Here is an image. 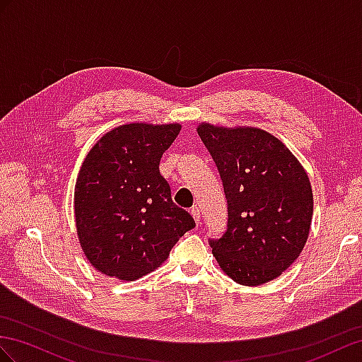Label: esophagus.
<instances>
[{"label": "esophagus", "mask_w": 362, "mask_h": 362, "mask_svg": "<svg viewBox=\"0 0 362 362\" xmlns=\"http://www.w3.org/2000/svg\"><path fill=\"white\" fill-rule=\"evenodd\" d=\"M191 216H192L194 221H196V225L199 226V225H200V209H199L197 206L191 208Z\"/></svg>", "instance_id": "esophagus-1"}]
</instances>
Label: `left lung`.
Returning <instances> with one entry per match:
<instances>
[{
    "label": "left lung",
    "mask_w": 362,
    "mask_h": 362,
    "mask_svg": "<svg viewBox=\"0 0 362 362\" xmlns=\"http://www.w3.org/2000/svg\"><path fill=\"white\" fill-rule=\"evenodd\" d=\"M228 202V229L209 240L229 278L260 286L280 276L308 242L313 196L308 173L280 139L255 127L202 122Z\"/></svg>",
    "instance_id": "8db88e82"
}]
</instances>
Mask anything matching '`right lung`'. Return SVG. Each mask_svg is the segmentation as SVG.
<instances>
[{
  "instance_id": "right-lung-1",
  "label": "right lung",
  "mask_w": 362,
  "mask_h": 362,
  "mask_svg": "<svg viewBox=\"0 0 362 362\" xmlns=\"http://www.w3.org/2000/svg\"><path fill=\"white\" fill-rule=\"evenodd\" d=\"M180 124H125L93 145L78 174L75 220L82 251L96 271L134 281L157 269L196 226L175 206L159 171Z\"/></svg>"
}]
</instances>
